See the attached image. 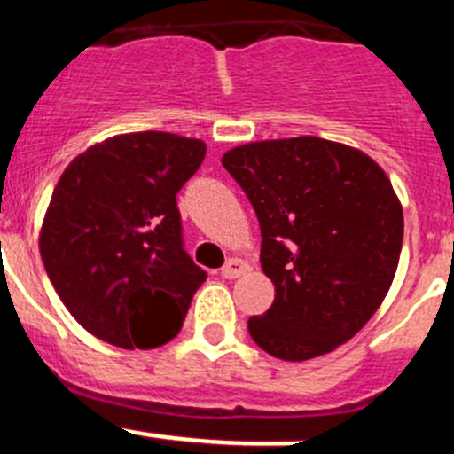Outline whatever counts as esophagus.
<instances>
[{
    "label": "esophagus",
    "mask_w": 454,
    "mask_h": 454,
    "mask_svg": "<svg viewBox=\"0 0 454 454\" xmlns=\"http://www.w3.org/2000/svg\"><path fill=\"white\" fill-rule=\"evenodd\" d=\"M248 270H250L248 263H246L244 259L235 257V259H228L226 266L222 268V277H223V279H237V277L246 275Z\"/></svg>",
    "instance_id": "34e87169"
}]
</instances>
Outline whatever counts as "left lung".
Listing matches in <instances>:
<instances>
[{"label": "left lung", "mask_w": 454, "mask_h": 454, "mask_svg": "<svg viewBox=\"0 0 454 454\" xmlns=\"http://www.w3.org/2000/svg\"><path fill=\"white\" fill-rule=\"evenodd\" d=\"M222 164L262 228V270L275 301L250 317L254 344L284 362L330 353L388 294L403 210L388 175L359 148L301 135L241 144Z\"/></svg>", "instance_id": "1"}]
</instances>
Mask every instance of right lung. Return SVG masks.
<instances>
[{
    "mask_svg": "<svg viewBox=\"0 0 454 454\" xmlns=\"http://www.w3.org/2000/svg\"><path fill=\"white\" fill-rule=\"evenodd\" d=\"M201 139L161 130L95 144L61 173L39 231L57 294L82 328L124 350L164 346L206 279L182 248L177 192Z\"/></svg>",
    "mask_w": 454,
    "mask_h": 454,
    "instance_id": "add662e5",
    "label": "right lung"
}]
</instances>
